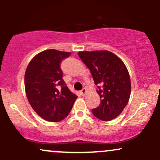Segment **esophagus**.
I'll return each mask as SVG.
<instances>
[{
  "mask_svg": "<svg viewBox=\"0 0 160 160\" xmlns=\"http://www.w3.org/2000/svg\"><path fill=\"white\" fill-rule=\"evenodd\" d=\"M86 92V89H85V88H83V89H82L81 90H80V94H81L82 95H85Z\"/></svg>",
  "mask_w": 160,
  "mask_h": 160,
  "instance_id": "obj_1",
  "label": "esophagus"
}]
</instances>
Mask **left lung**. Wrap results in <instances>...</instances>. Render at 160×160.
Listing matches in <instances>:
<instances>
[{
	"mask_svg": "<svg viewBox=\"0 0 160 160\" xmlns=\"http://www.w3.org/2000/svg\"><path fill=\"white\" fill-rule=\"evenodd\" d=\"M78 56L90 71L101 98L92 110L96 118L110 121L123 111L129 100L131 82L126 65L109 51L79 52Z\"/></svg>",
	"mask_w": 160,
	"mask_h": 160,
	"instance_id": "8db88e82",
	"label": "left lung"
}]
</instances>
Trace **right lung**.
<instances>
[{
  "label": "right lung",
  "mask_w": 160,
  "mask_h": 160,
  "mask_svg": "<svg viewBox=\"0 0 160 160\" xmlns=\"http://www.w3.org/2000/svg\"><path fill=\"white\" fill-rule=\"evenodd\" d=\"M71 54L48 49L36 55L27 67L25 89L28 100L34 111L47 121L64 120L78 98L62 78L61 63Z\"/></svg>",
  "instance_id": "1"
}]
</instances>
